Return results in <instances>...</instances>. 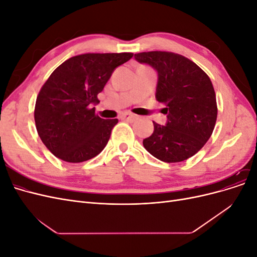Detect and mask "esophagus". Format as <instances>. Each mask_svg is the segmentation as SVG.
Segmentation results:
<instances>
[{"label": "esophagus", "mask_w": 257, "mask_h": 257, "mask_svg": "<svg viewBox=\"0 0 257 257\" xmlns=\"http://www.w3.org/2000/svg\"><path fill=\"white\" fill-rule=\"evenodd\" d=\"M121 118H122V119H124V120H127V121H134V120L137 118V115H136V114H134V113L124 112V113H122Z\"/></svg>", "instance_id": "1"}]
</instances>
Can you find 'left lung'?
Here are the masks:
<instances>
[{
    "label": "left lung",
    "mask_w": 257,
    "mask_h": 257,
    "mask_svg": "<svg viewBox=\"0 0 257 257\" xmlns=\"http://www.w3.org/2000/svg\"><path fill=\"white\" fill-rule=\"evenodd\" d=\"M139 63L157 69L155 97L165 104L166 125L153 122L144 147L154 158L178 163L196 154L211 136L217 116L216 97L209 76L181 54L168 51L135 53Z\"/></svg>",
    "instance_id": "obj_1"
}]
</instances>
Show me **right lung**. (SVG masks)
I'll return each instance as SVG.
<instances>
[{"mask_svg": "<svg viewBox=\"0 0 257 257\" xmlns=\"http://www.w3.org/2000/svg\"><path fill=\"white\" fill-rule=\"evenodd\" d=\"M132 52L83 53L69 58L49 76L38 93L34 119L47 149L62 161L80 163L96 157L118 119L105 120L94 104L112 72Z\"/></svg>", "mask_w": 257, "mask_h": 257, "instance_id": "1", "label": "right lung"}]
</instances>
